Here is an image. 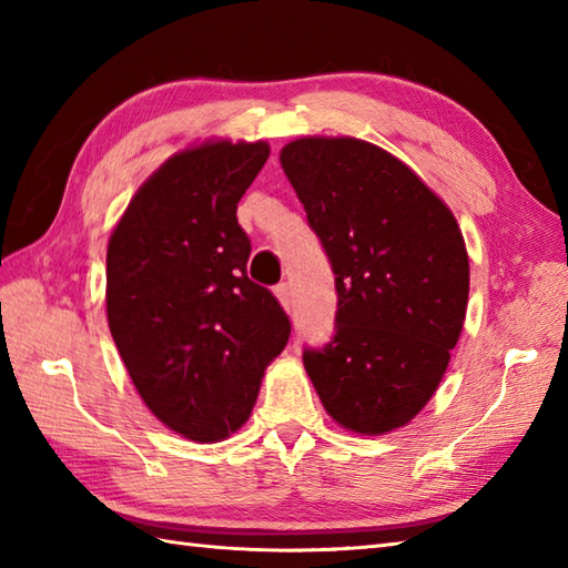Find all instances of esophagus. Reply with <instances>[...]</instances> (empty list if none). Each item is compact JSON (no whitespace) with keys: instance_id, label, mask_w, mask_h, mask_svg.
Segmentation results:
<instances>
[{"instance_id":"1","label":"esophagus","mask_w":568,"mask_h":568,"mask_svg":"<svg viewBox=\"0 0 568 568\" xmlns=\"http://www.w3.org/2000/svg\"><path fill=\"white\" fill-rule=\"evenodd\" d=\"M275 297L281 300V305H283L287 312L293 310V287H291V283L275 285Z\"/></svg>"}]
</instances>
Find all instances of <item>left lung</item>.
<instances>
[{
  "label": "left lung",
  "instance_id": "1",
  "mask_svg": "<svg viewBox=\"0 0 568 568\" xmlns=\"http://www.w3.org/2000/svg\"><path fill=\"white\" fill-rule=\"evenodd\" d=\"M281 163L334 273V334L303 352L320 400L358 434L403 427L437 390L464 327L462 229L373 143L297 139Z\"/></svg>",
  "mask_w": 568,
  "mask_h": 568
}]
</instances>
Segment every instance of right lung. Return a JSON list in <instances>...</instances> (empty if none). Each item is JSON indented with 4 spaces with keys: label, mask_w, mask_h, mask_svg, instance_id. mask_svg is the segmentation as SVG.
<instances>
[{
    "label": "right lung",
    "mask_w": 568,
    "mask_h": 568,
    "mask_svg": "<svg viewBox=\"0 0 568 568\" xmlns=\"http://www.w3.org/2000/svg\"><path fill=\"white\" fill-rule=\"evenodd\" d=\"M258 143H204L155 171L106 248V317L143 403L192 442L248 419L291 317L246 275L236 204L268 159Z\"/></svg>",
    "instance_id": "obj_1"
}]
</instances>
